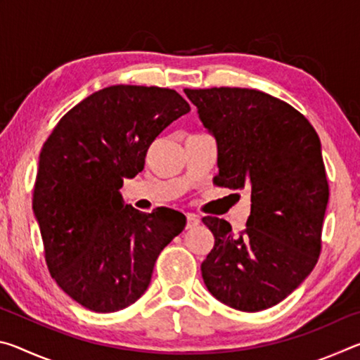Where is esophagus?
<instances>
[{"mask_svg": "<svg viewBox=\"0 0 360 360\" xmlns=\"http://www.w3.org/2000/svg\"><path fill=\"white\" fill-rule=\"evenodd\" d=\"M198 224H200V217L198 216H195V214H188L187 216L186 229H193V227H197Z\"/></svg>", "mask_w": 360, "mask_h": 360, "instance_id": "esophagus-1", "label": "esophagus"}]
</instances>
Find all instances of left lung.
<instances>
[{
	"mask_svg": "<svg viewBox=\"0 0 360 360\" xmlns=\"http://www.w3.org/2000/svg\"><path fill=\"white\" fill-rule=\"evenodd\" d=\"M217 139L214 184L251 193L246 229L233 235L206 216L214 248L202 264L206 288L240 311L275 307L318 264L328 182L321 141L302 112L254 89H184Z\"/></svg>",
	"mask_w": 360,
	"mask_h": 360,
	"instance_id": "left-lung-1",
	"label": "left lung"
}]
</instances>
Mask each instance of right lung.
<instances>
[{
  "label": "right lung",
  "instance_id": "obj_1",
  "mask_svg": "<svg viewBox=\"0 0 360 360\" xmlns=\"http://www.w3.org/2000/svg\"><path fill=\"white\" fill-rule=\"evenodd\" d=\"M188 111L176 90L111 85L71 108L42 146L33 211L46 264L90 311L135 303L158 254L184 230L182 212H139L124 206L119 191L143 172L152 141Z\"/></svg>",
  "mask_w": 360,
  "mask_h": 360
}]
</instances>
